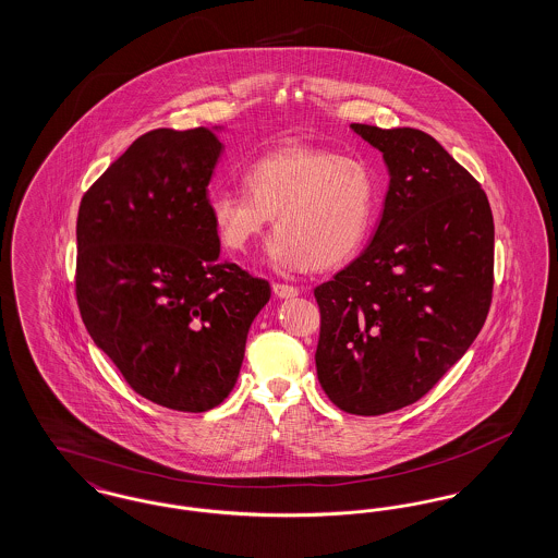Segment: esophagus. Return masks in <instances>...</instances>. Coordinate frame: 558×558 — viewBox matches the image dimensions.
<instances>
[{"label": "esophagus", "mask_w": 558, "mask_h": 558, "mask_svg": "<svg viewBox=\"0 0 558 558\" xmlns=\"http://www.w3.org/2000/svg\"><path fill=\"white\" fill-rule=\"evenodd\" d=\"M271 291H274V294H276L278 299H292V296H296V294H299V291H296L294 287L280 284V282H276V284L271 287Z\"/></svg>", "instance_id": "esophagus-1"}]
</instances>
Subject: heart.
Listing matches in <instances>:
<instances>
[{"instance_id":"heart-1","label":"heart","mask_w":558,"mask_h":558,"mask_svg":"<svg viewBox=\"0 0 558 558\" xmlns=\"http://www.w3.org/2000/svg\"><path fill=\"white\" fill-rule=\"evenodd\" d=\"M242 190L207 198L223 246L246 253L276 219L267 259L292 269L339 266L366 242L376 213V184L362 160L324 148L282 146L253 160Z\"/></svg>"}]
</instances>
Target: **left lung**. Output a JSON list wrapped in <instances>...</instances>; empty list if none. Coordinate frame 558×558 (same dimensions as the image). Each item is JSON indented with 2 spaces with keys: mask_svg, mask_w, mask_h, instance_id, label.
Listing matches in <instances>:
<instances>
[{
  "mask_svg": "<svg viewBox=\"0 0 558 558\" xmlns=\"http://www.w3.org/2000/svg\"><path fill=\"white\" fill-rule=\"evenodd\" d=\"M389 190L366 251L316 287L318 380L349 414L410 405L466 353L494 291V217L477 180L428 133L351 123Z\"/></svg>",
  "mask_w": 558,
  "mask_h": 558,
  "instance_id": "left-lung-1",
  "label": "left lung"
}]
</instances>
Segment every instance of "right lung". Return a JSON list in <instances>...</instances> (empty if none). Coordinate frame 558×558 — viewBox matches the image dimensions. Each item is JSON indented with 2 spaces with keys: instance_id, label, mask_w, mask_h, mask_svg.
<instances>
[{
  "instance_id": "obj_1",
  "label": "right lung",
  "mask_w": 558,
  "mask_h": 558,
  "mask_svg": "<svg viewBox=\"0 0 558 558\" xmlns=\"http://www.w3.org/2000/svg\"><path fill=\"white\" fill-rule=\"evenodd\" d=\"M217 130V128H215ZM215 130L140 135L81 201V318L128 385L180 412H207L236 385L267 280L219 262L207 186Z\"/></svg>"
}]
</instances>
